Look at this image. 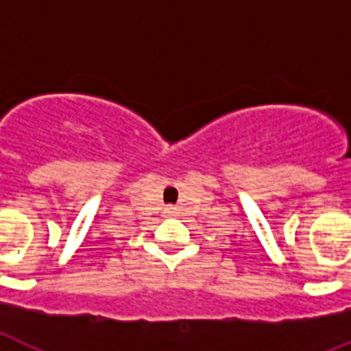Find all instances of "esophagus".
I'll return each instance as SVG.
<instances>
[{
  "label": "esophagus",
  "mask_w": 351,
  "mask_h": 351,
  "mask_svg": "<svg viewBox=\"0 0 351 351\" xmlns=\"http://www.w3.org/2000/svg\"><path fill=\"white\" fill-rule=\"evenodd\" d=\"M165 213L173 215V213H175V208H167V209H165Z\"/></svg>",
  "instance_id": "1"
}]
</instances>
